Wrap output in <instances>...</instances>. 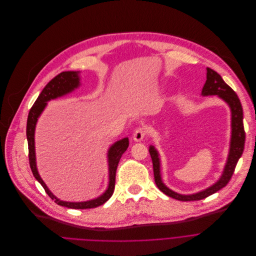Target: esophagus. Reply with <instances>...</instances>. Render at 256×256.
<instances>
[{
    "label": "esophagus",
    "instance_id": "esophagus-1",
    "mask_svg": "<svg viewBox=\"0 0 256 256\" xmlns=\"http://www.w3.org/2000/svg\"><path fill=\"white\" fill-rule=\"evenodd\" d=\"M146 128H144V127H139V128H137L135 131H134V134H133V139L135 140V141H141V140H143L144 139V137H145V135H146Z\"/></svg>",
    "mask_w": 256,
    "mask_h": 256
}]
</instances>
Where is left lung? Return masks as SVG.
I'll return each instance as SVG.
<instances>
[{"mask_svg":"<svg viewBox=\"0 0 256 256\" xmlns=\"http://www.w3.org/2000/svg\"><path fill=\"white\" fill-rule=\"evenodd\" d=\"M218 96L223 100H225L230 107L231 110V140H230V149L229 154L227 158V162L225 164L224 170L222 176H220L219 180L215 182L213 186H209L208 188L200 190L196 194H178L170 188H168L162 180L160 174V160L158 150L154 146L149 147V153L152 160L153 164V174H154V180L158 188L166 196L174 198L178 200H198L202 198H205L219 190L223 188L229 182L232 174H234L236 164L241 158L243 150H244V143H245V131L243 126V110L240 103V100L236 92L223 80L221 76L216 72L215 70L207 68V80L204 84L202 90V96Z\"/></svg>","mask_w":256,"mask_h":256,"instance_id":"obj_1","label":"left lung"}]
</instances>
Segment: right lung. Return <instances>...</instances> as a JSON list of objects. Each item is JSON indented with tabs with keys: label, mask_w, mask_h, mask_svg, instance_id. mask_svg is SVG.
Wrapping results in <instances>:
<instances>
[{
	"label": "right lung",
	"mask_w": 256,
	"mask_h": 256,
	"mask_svg": "<svg viewBox=\"0 0 256 256\" xmlns=\"http://www.w3.org/2000/svg\"><path fill=\"white\" fill-rule=\"evenodd\" d=\"M80 84L78 72H62L58 74L56 78L51 80L45 88L42 90L40 94L38 96L37 100H35L34 105L30 109L27 119V128H26V135L28 141V150H29V164L32 170L34 178L40 182V184L45 190L46 194L52 198L58 205L70 208V209H92L98 207L105 204L113 194L115 188V180H116V170L120 158L123 153L127 150L129 146V139L128 137L123 138L117 142H115L108 151V166H109V186L106 192L98 196L96 198L86 200V202H66L58 198L52 192H51L48 188L46 186L45 182L40 178L37 166H36V156H35V127L38 121L39 116L45 109L47 102L50 100L56 98L58 96H64L66 94L72 92L74 88H78Z\"/></svg>",
	"instance_id": "right-lung-1"
}]
</instances>
